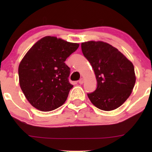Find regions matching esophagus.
<instances>
[{
  "instance_id": "34e87169",
  "label": "esophagus",
  "mask_w": 152,
  "mask_h": 152,
  "mask_svg": "<svg viewBox=\"0 0 152 152\" xmlns=\"http://www.w3.org/2000/svg\"><path fill=\"white\" fill-rule=\"evenodd\" d=\"M83 83H84V79L83 78H81L80 80H79V84H82Z\"/></svg>"
}]
</instances>
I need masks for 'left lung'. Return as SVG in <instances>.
<instances>
[{"label": "left lung", "instance_id": "1", "mask_svg": "<svg viewBox=\"0 0 152 152\" xmlns=\"http://www.w3.org/2000/svg\"><path fill=\"white\" fill-rule=\"evenodd\" d=\"M82 50L97 82L96 89L87 93L89 99L103 111L120 107L130 96L136 82L133 64L117 48L103 41L82 43Z\"/></svg>", "mask_w": 152, "mask_h": 152}]
</instances>
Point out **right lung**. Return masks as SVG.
Here are the masks:
<instances>
[{"mask_svg":"<svg viewBox=\"0 0 152 152\" xmlns=\"http://www.w3.org/2000/svg\"><path fill=\"white\" fill-rule=\"evenodd\" d=\"M55 37L39 40L25 55L18 66L20 88L33 107L50 111L63 104L73 86L66 59L79 47Z\"/></svg>","mask_w":152,"mask_h":152,"instance_id":"obj_1","label":"right lung"}]
</instances>
